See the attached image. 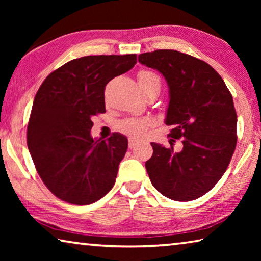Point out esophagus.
<instances>
[{"label": "esophagus", "mask_w": 261, "mask_h": 261, "mask_svg": "<svg viewBox=\"0 0 261 261\" xmlns=\"http://www.w3.org/2000/svg\"><path fill=\"white\" fill-rule=\"evenodd\" d=\"M138 139H136V138H132V137H130L129 138V147L130 148H134L137 144H138Z\"/></svg>", "instance_id": "obj_1"}]
</instances>
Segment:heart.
I'll list each match as a JSON object with an SVG mask.
<instances>
[{"label":"heart","instance_id":"1","mask_svg":"<svg viewBox=\"0 0 261 261\" xmlns=\"http://www.w3.org/2000/svg\"><path fill=\"white\" fill-rule=\"evenodd\" d=\"M138 84L139 85H143V84H147L151 82H159L160 83V79L156 73L152 71H148V70H143L138 73ZM153 124V121L148 117L144 118H138V117H131L120 122L117 124L118 131L123 132V134L129 135L131 137H143L149 126Z\"/></svg>","mask_w":261,"mask_h":261}]
</instances>
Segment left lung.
I'll return each instance as SVG.
<instances>
[{
	"mask_svg": "<svg viewBox=\"0 0 261 261\" xmlns=\"http://www.w3.org/2000/svg\"><path fill=\"white\" fill-rule=\"evenodd\" d=\"M138 61L167 81L169 105L166 124L169 143L182 138V151L151 143L153 155L145 163L159 192L176 201L204 196L226 173L235 151L237 115L232 95L208 63L177 50L144 53Z\"/></svg>",
	"mask_w": 261,
	"mask_h": 261,
	"instance_id": "8db88e82",
	"label": "left lung"
}]
</instances>
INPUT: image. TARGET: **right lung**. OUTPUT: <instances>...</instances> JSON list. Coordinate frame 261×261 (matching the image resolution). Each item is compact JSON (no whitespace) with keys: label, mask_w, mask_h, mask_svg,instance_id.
Here are the masks:
<instances>
[{"label":"right lung","mask_w":261,"mask_h":261,"mask_svg":"<svg viewBox=\"0 0 261 261\" xmlns=\"http://www.w3.org/2000/svg\"><path fill=\"white\" fill-rule=\"evenodd\" d=\"M136 63V54L84 56L48 74L39 87L28 147L42 182L61 200L88 205L114 187L127 139L117 132L93 139L92 117L106 113V85Z\"/></svg>","instance_id":"right-lung-1"}]
</instances>
